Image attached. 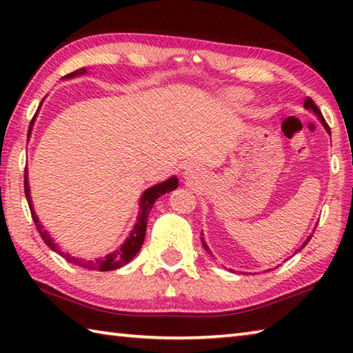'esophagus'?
I'll return each mask as SVG.
<instances>
[{
    "instance_id": "34e87169",
    "label": "esophagus",
    "mask_w": 353,
    "mask_h": 353,
    "mask_svg": "<svg viewBox=\"0 0 353 353\" xmlns=\"http://www.w3.org/2000/svg\"><path fill=\"white\" fill-rule=\"evenodd\" d=\"M191 176H193V171L190 170V171H187V179H188V177H191Z\"/></svg>"
}]
</instances>
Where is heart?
<instances>
[{"label": "heart", "instance_id": "1", "mask_svg": "<svg viewBox=\"0 0 353 353\" xmlns=\"http://www.w3.org/2000/svg\"><path fill=\"white\" fill-rule=\"evenodd\" d=\"M232 97H234V99H236V101H244V99H246V93L235 92L234 94H232Z\"/></svg>", "mask_w": 353, "mask_h": 353}]
</instances>
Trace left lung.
<instances>
[{
  "label": "left lung",
  "mask_w": 353,
  "mask_h": 353,
  "mask_svg": "<svg viewBox=\"0 0 353 353\" xmlns=\"http://www.w3.org/2000/svg\"><path fill=\"white\" fill-rule=\"evenodd\" d=\"M303 107H305V109H308V110H313V112L316 113V117H318V118L321 119V123L324 124V128L327 129V132H330V128H328V124L325 123L324 117H322V113H321V110H319V107L314 104V101H313L312 98H307V99H305V104H303ZM310 240H312V236H308V238H307V241L303 243V246H305V244H307ZM202 244H204V249H205V250H208V248H207V244L204 243V240H202ZM303 246H302L301 249H303Z\"/></svg>",
  "instance_id": "left-lung-1"
}]
</instances>
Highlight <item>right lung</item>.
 I'll return each mask as SVG.
<instances>
[{"instance_id":"add662e5","label":"right lung","mask_w":353,"mask_h":353,"mask_svg":"<svg viewBox=\"0 0 353 353\" xmlns=\"http://www.w3.org/2000/svg\"><path fill=\"white\" fill-rule=\"evenodd\" d=\"M82 73H85V70H83V68L81 71H73V73H70V74H67L65 77H73V76L82 74ZM32 123H34V118H32L31 124H29V132H31V129H32ZM177 183H179L177 182V177H171V179H168V181H165V182L159 183V185H154V187L146 190L145 193H143L141 199H140V208H141V210H140V214H139V219H137V224L134 227V230L130 232V236L128 238L126 243H124L119 249L113 250L112 254L105 255L104 259H98V260L93 261V260L76 259V256H71L68 254H63L62 250L57 249L54 241L51 240L50 234H48L46 230H43V227H41L37 216H35L34 208H32V204H31V196H29L28 174H26V170H25V194H26L29 208H31L32 219H34V223H35V227H37V230H39V234L41 236V240H43L52 250H56L57 254H61L67 261L73 263V265H77V266L87 268V270H97V271H113V270H118V268L128 265V263L132 260L137 254H139L141 244H143V241H145L148 216H149V213H151V208L154 205V202L157 201L162 194L168 193V191L176 190L177 188Z\"/></svg>"}]
</instances>
